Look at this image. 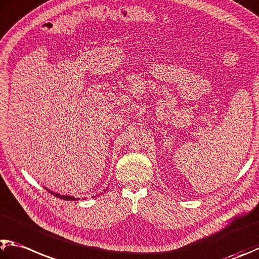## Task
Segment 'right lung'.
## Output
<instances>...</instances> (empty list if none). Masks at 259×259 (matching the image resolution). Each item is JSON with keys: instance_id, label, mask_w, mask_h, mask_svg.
Masks as SVG:
<instances>
[{"instance_id": "add662e5", "label": "right lung", "mask_w": 259, "mask_h": 259, "mask_svg": "<svg viewBox=\"0 0 259 259\" xmlns=\"http://www.w3.org/2000/svg\"><path fill=\"white\" fill-rule=\"evenodd\" d=\"M46 189H48V188H46ZM107 189V188H106ZM105 189V190H106ZM49 190V189H48ZM49 192H51L52 195H54V196H56V197H59V198H61V199H64V200H77L76 198H74V197H72V196H67V195H60V194H58V192H54V191H51V190H49Z\"/></svg>"}]
</instances>
